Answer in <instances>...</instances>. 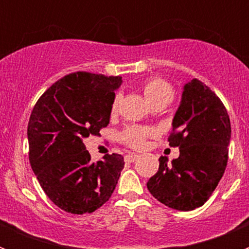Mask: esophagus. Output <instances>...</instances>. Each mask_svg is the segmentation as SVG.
I'll use <instances>...</instances> for the list:
<instances>
[{
  "mask_svg": "<svg viewBox=\"0 0 249 249\" xmlns=\"http://www.w3.org/2000/svg\"><path fill=\"white\" fill-rule=\"evenodd\" d=\"M137 158L138 155H136V153H128L127 156H124V160H127V162H135Z\"/></svg>",
  "mask_w": 249,
  "mask_h": 249,
  "instance_id": "1",
  "label": "esophagus"
}]
</instances>
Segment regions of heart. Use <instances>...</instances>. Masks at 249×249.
Masks as SVG:
<instances>
[{"label":"heart","instance_id":"heart-1","mask_svg":"<svg viewBox=\"0 0 249 249\" xmlns=\"http://www.w3.org/2000/svg\"><path fill=\"white\" fill-rule=\"evenodd\" d=\"M142 92L149 103H155L158 101H171L173 97V89L168 82L160 77H152L142 83ZM120 103V94H116L112 101L111 112L117 111ZM153 135V129L147 127L128 126L120 133V140L123 144L131 148H143L146 141L149 136Z\"/></svg>","mask_w":249,"mask_h":249}]
</instances>
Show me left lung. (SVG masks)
Listing matches in <instances>:
<instances>
[{
  "label": "left lung",
  "mask_w": 249,
  "mask_h": 249,
  "mask_svg": "<svg viewBox=\"0 0 249 249\" xmlns=\"http://www.w3.org/2000/svg\"><path fill=\"white\" fill-rule=\"evenodd\" d=\"M169 146L179 157L160 168L147 182L157 201L178 211H192L208 201L228 162L231 121L223 102L197 78L184 86L181 105L173 118Z\"/></svg>",
  "instance_id": "8db88e82"
}]
</instances>
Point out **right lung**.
Instances as JSON below:
<instances>
[{
	"mask_svg": "<svg viewBox=\"0 0 249 249\" xmlns=\"http://www.w3.org/2000/svg\"><path fill=\"white\" fill-rule=\"evenodd\" d=\"M122 77L80 71L62 77L38 98L27 127L28 158L48 198L72 214L92 213L111 198L123 157L93 163L83 140L109 123Z\"/></svg>",
	"mask_w": 249,
	"mask_h": 249,
	"instance_id": "add662e5",
	"label": "right lung"
}]
</instances>
